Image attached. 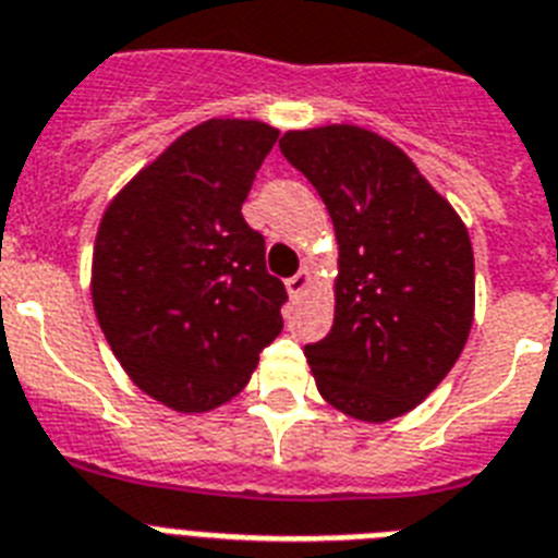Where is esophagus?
Masks as SVG:
<instances>
[{
    "instance_id": "1",
    "label": "esophagus",
    "mask_w": 558,
    "mask_h": 558,
    "mask_svg": "<svg viewBox=\"0 0 558 558\" xmlns=\"http://www.w3.org/2000/svg\"><path fill=\"white\" fill-rule=\"evenodd\" d=\"M310 283H312L310 269H301V271H298V275H294V278H289V280H287V292H289V298H301V294L306 292V289H310Z\"/></svg>"
}]
</instances>
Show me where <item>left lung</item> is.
<instances>
[{
	"label": "left lung",
	"instance_id": "left-lung-1",
	"mask_svg": "<svg viewBox=\"0 0 558 558\" xmlns=\"http://www.w3.org/2000/svg\"><path fill=\"white\" fill-rule=\"evenodd\" d=\"M280 151L318 189L338 238L332 329L303 350L318 392L357 421L398 418L444 381L468 343V226L375 131H287Z\"/></svg>",
	"mask_w": 558,
	"mask_h": 558
}]
</instances>
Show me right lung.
<instances>
[{
  "label": "right lung",
  "instance_id": "1",
  "mask_svg": "<svg viewBox=\"0 0 558 558\" xmlns=\"http://www.w3.org/2000/svg\"><path fill=\"white\" fill-rule=\"evenodd\" d=\"M278 134L257 120L201 122L99 223V326L131 381L177 412L232 401L283 329L287 287L266 271L264 234L240 211Z\"/></svg>",
  "mask_w": 558,
  "mask_h": 558
}]
</instances>
